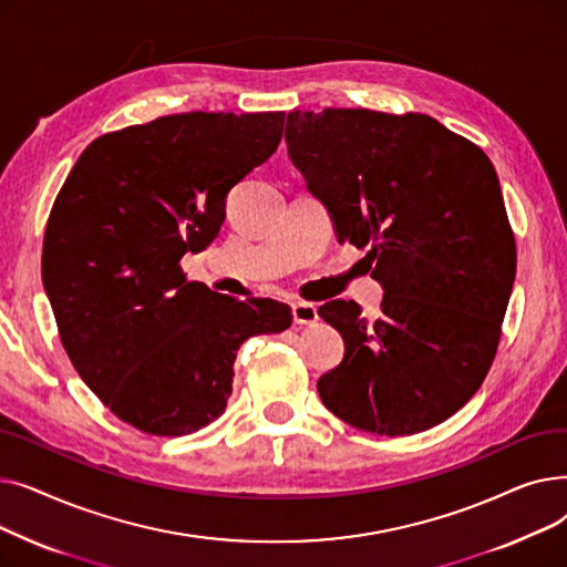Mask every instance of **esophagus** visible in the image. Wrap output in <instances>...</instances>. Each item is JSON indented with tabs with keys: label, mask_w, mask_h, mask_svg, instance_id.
Instances as JSON below:
<instances>
[{
	"label": "esophagus",
	"mask_w": 567,
	"mask_h": 567,
	"mask_svg": "<svg viewBox=\"0 0 567 567\" xmlns=\"http://www.w3.org/2000/svg\"><path fill=\"white\" fill-rule=\"evenodd\" d=\"M291 315H293V323L299 326H312L319 321V312L312 303H293Z\"/></svg>",
	"instance_id": "obj_1"
}]
</instances>
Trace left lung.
Masks as SVG:
<instances>
[{"instance_id":"8db88e82","label":"left lung","mask_w":567,"mask_h":567,"mask_svg":"<svg viewBox=\"0 0 567 567\" xmlns=\"http://www.w3.org/2000/svg\"><path fill=\"white\" fill-rule=\"evenodd\" d=\"M289 158L340 244L368 248L381 315L331 301L344 359L317 381L326 409L370 434L425 432L485 381L515 282V234L481 146L419 112L287 114Z\"/></svg>"}]
</instances>
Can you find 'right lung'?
Masks as SVG:
<instances>
[{
	"label": "right lung",
	"mask_w": 567,
	"mask_h": 567,
	"mask_svg": "<svg viewBox=\"0 0 567 567\" xmlns=\"http://www.w3.org/2000/svg\"><path fill=\"white\" fill-rule=\"evenodd\" d=\"M285 112H184L105 133L59 190L43 285L82 381L124 423L184 436L216 421L236 351L291 310L188 282L186 252L214 241L227 193L276 154Z\"/></svg>",
	"instance_id": "1"
}]
</instances>
